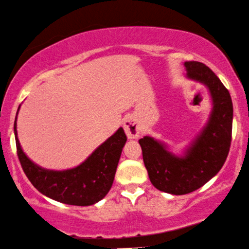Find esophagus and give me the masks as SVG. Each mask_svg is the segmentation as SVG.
<instances>
[{
  "instance_id": "obj_1",
  "label": "esophagus",
  "mask_w": 249,
  "mask_h": 249,
  "mask_svg": "<svg viewBox=\"0 0 249 249\" xmlns=\"http://www.w3.org/2000/svg\"><path fill=\"white\" fill-rule=\"evenodd\" d=\"M123 127H124V131L128 139H135V138L139 137L140 127L138 125L137 119L132 115H128L125 117L124 123H123Z\"/></svg>"
}]
</instances>
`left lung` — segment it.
Segmentation results:
<instances>
[{
    "label": "left lung",
    "instance_id": "left-lung-1",
    "mask_svg": "<svg viewBox=\"0 0 249 249\" xmlns=\"http://www.w3.org/2000/svg\"><path fill=\"white\" fill-rule=\"evenodd\" d=\"M186 77L209 89L213 109L202 131L184 155H175L161 141L146 135L139 140L143 163L157 190L182 195L196 191L218 174L228 157L232 138L233 106L219 78L200 62H185Z\"/></svg>",
    "mask_w": 249,
    "mask_h": 249
}]
</instances>
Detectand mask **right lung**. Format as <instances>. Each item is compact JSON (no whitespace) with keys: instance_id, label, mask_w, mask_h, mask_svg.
<instances>
[{"instance_id":"right-lung-1","label":"right lung","mask_w":249,"mask_h":249,"mask_svg":"<svg viewBox=\"0 0 249 249\" xmlns=\"http://www.w3.org/2000/svg\"><path fill=\"white\" fill-rule=\"evenodd\" d=\"M14 130L18 159L28 180L40 193L71 206H92L108 194L114 182L123 147L127 140L124 130L119 127L80 165L55 171L36 165L23 152L17 137V117Z\"/></svg>"}]
</instances>
